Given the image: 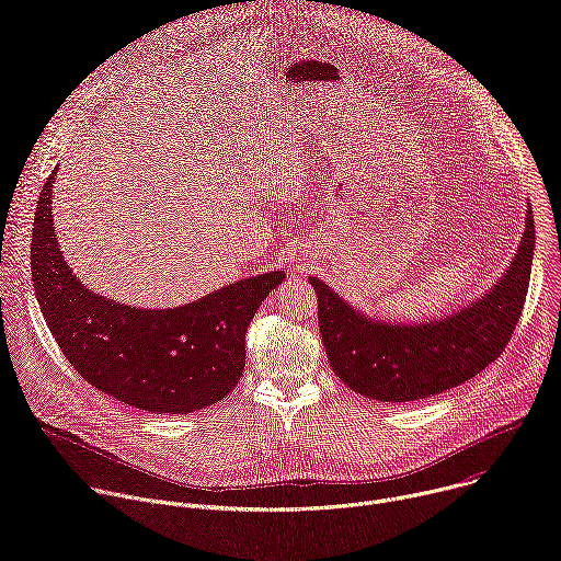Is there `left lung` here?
<instances>
[{
    "label": "left lung",
    "instance_id": "left-lung-1",
    "mask_svg": "<svg viewBox=\"0 0 561 561\" xmlns=\"http://www.w3.org/2000/svg\"><path fill=\"white\" fill-rule=\"evenodd\" d=\"M535 255V221L526 230L504 275L479 299L422 322L375 319L319 277L317 319L335 375L377 402H415L455 388L482 373L506 348L524 308Z\"/></svg>",
    "mask_w": 561,
    "mask_h": 561
}]
</instances>
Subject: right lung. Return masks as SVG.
Returning <instances> with one entry per match:
<instances>
[{"label": "right lung", "instance_id": "1", "mask_svg": "<svg viewBox=\"0 0 561 561\" xmlns=\"http://www.w3.org/2000/svg\"><path fill=\"white\" fill-rule=\"evenodd\" d=\"M42 188L31 273L46 324L91 386L148 413L186 415L224 399L247 366V329L286 273L239 279L178 308L126 306L87 288L53 226V180Z\"/></svg>", "mask_w": 561, "mask_h": 561}]
</instances>
